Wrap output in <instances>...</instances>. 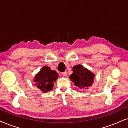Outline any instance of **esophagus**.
Wrapping results in <instances>:
<instances>
[{"label": "esophagus", "instance_id": "34e87169", "mask_svg": "<svg viewBox=\"0 0 128 128\" xmlns=\"http://www.w3.org/2000/svg\"><path fill=\"white\" fill-rule=\"evenodd\" d=\"M62 75L64 76H67V72H64L62 73Z\"/></svg>", "mask_w": 128, "mask_h": 128}]
</instances>
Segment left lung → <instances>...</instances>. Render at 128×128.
Listing matches in <instances>:
<instances>
[{
    "mask_svg": "<svg viewBox=\"0 0 128 128\" xmlns=\"http://www.w3.org/2000/svg\"><path fill=\"white\" fill-rule=\"evenodd\" d=\"M72 70L73 73L70 75L69 78L74 82L75 86L81 90H85L92 86L95 77L94 73L81 64L74 66Z\"/></svg>",
    "mask_w": 128,
    "mask_h": 128,
    "instance_id": "obj_1",
    "label": "left lung"
}]
</instances>
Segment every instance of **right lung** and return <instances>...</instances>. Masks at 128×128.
Masks as SVG:
<instances>
[{"label": "right lung", "mask_w": 128, "mask_h": 128, "mask_svg": "<svg viewBox=\"0 0 128 128\" xmlns=\"http://www.w3.org/2000/svg\"><path fill=\"white\" fill-rule=\"evenodd\" d=\"M58 74L47 66H44L42 69L35 75L33 81L35 86L43 92L52 90L54 86V82L58 79Z\"/></svg>", "instance_id": "obj_1"}]
</instances>
